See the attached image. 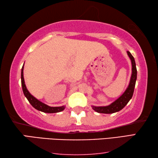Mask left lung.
Wrapping results in <instances>:
<instances>
[{"mask_svg":"<svg viewBox=\"0 0 158 158\" xmlns=\"http://www.w3.org/2000/svg\"><path fill=\"white\" fill-rule=\"evenodd\" d=\"M127 53L128 56H129L131 60V63H132V74H131L130 83L128 84V86L127 87L126 90H125V92L109 105L98 106L92 105V109L96 112H98V113L113 114L121 111L122 109L125 107V105H127L128 102L131 100V98L132 97L134 90H135V87L136 81H137V68H136L135 58H134L132 55L131 54L130 52H127Z\"/></svg>","mask_w":158,"mask_h":158,"instance_id":"left-lung-1","label":"left lung"}]
</instances>
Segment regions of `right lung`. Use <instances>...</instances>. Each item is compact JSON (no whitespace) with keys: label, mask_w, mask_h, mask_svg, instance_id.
Segmentation results:
<instances>
[{"label":"right lung","mask_w":158,"mask_h":158,"mask_svg":"<svg viewBox=\"0 0 158 158\" xmlns=\"http://www.w3.org/2000/svg\"><path fill=\"white\" fill-rule=\"evenodd\" d=\"M23 66L24 64L21 68V85H22V90L23 93L24 94L25 97L27 98L29 102L31 105L33 106V107L37 109V110L40 111L44 112V113H49V114H53V113H58V112H60L63 111L65 108V106H48L46 104L42 102L41 101L37 100V98L32 95L30 92L28 91L27 88L26 86L24 78H23Z\"/></svg>","instance_id":"add662e5"}]
</instances>
